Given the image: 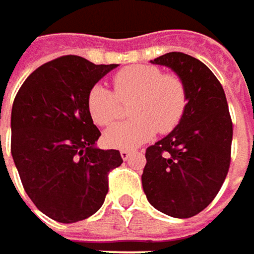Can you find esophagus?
I'll return each mask as SVG.
<instances>
[{"instance_id": "1", "label": "esophagus", "mask_w": 254, "mask_h": 254, "mask_svg": "<svg viewBox=\"0 0 254 254\" xmlns=\"http://www.w3.org/2000/svg\"><path fill=\"white\" fill-rule=\"evenodd\" d=\"M133 153H135L133 150H125V148H124V150H121V156H122V159H124V160H127Z\"/></svg>"}]
</instances>
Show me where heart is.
<instances>
[{
  "label": "heart",
  "mask_w": 254,
  "mask_h": 254,
  "mask_svg": "<svg viewBox=\"0 0 254 254\" xmlns=\"http://www.w3.org/2000/svg\"><path fill=\"white\" fill-rule=\"evenodd\" d=\"M113 88L94 85L86 97V107L92 122L98 127L112 125L121 115V103H130L133 118L106 130L104 142L109 147L132 150L154 136L168 133L182 121L188 92L185 82L177 73H163L159 67L136 64L119 70Z\"/></svg>",
  "instance_id": "heart-1"
}]
</instances>
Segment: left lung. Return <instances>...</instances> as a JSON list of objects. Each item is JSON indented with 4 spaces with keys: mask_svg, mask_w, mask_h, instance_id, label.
<instances>
[{
    "mask_svg": "<svg viewBox=\"0 0 254 254\" xmlns=\"http://www.w3.org/2000/svg\"><path fill=\"white\" fill-rule=\"evenodd\" d=\"M151 63L182 77L188 104L169 135L145 150L142 188L153 207L174 218H191L219 192L231 163L232 121L224 88L200 60L168 53Z\"/></svg>",
    "mask_w": 254,
    "mask_h": 254,
    "instance_id": "1",
    "label": "left lung"
}]
</instances>
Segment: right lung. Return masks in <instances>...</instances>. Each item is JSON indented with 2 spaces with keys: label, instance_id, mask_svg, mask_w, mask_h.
Segmentation results:
<instances>
[{
  "label": "right lung",
  "instance_id": "add662e5",
  "mask_svg": "<svg viewBox=\"0 0 254 254\" xmlns=\"http://www.w3.org/2000/svg\"><path fill=\"white\" fill-rule=\"evenodd\" d=\"M118 64L62 56L33 70L11 110V156L23 188L48 218L72 224L94 215L109 191L119 150H100L86 97Z\"/></svg>",
  "mask_w": 254,
  "mask_h": 254
}]
</instances>
